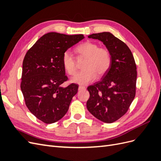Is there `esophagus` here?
Returning a JSON list of instances; mask_svg holds the SVG:
<instances>
[{"mask_svg": "<svg viewBox=\"0 0 161 161\" xmlns=\"http://www.w3.org/2000/svg\"><path fill=\"white\" fill-rule=\"evenodd\" d=\"M86 87L84 86H82V85H80L79 86V91H81V90H83V89H85Z\"/></svg>", "mask_w": 161, "mask_h": 161, "instance_id": "1", "label": "esophagus"}]
</instances>
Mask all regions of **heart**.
I'll return each mask as SVG.
<instances>
[{"instance_id": "heart-1", "label": "heart", "mask_w": 161, "mask_h": 161, "mask_svg": "<svg viewBox=\"0 0 161 161\" xmlns=\"http://www.w3.org/2000/svg\"><path fill=\"white\" fill-rule=\"evenodd\" d=\"M80 56L86 58L84 70L77 73L72 78V82L85 85L95 80L97 76H104L110 69L111 56L109 51L105 47H99L95 43L86 42L78 46L75 49ZM62 64L69 75H74L76 67L74 58L66 51L62 56Z\"/></svg>"}]
</instances>
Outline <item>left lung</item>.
Segmentation results:
<instances>
[{
    "label": "left lung",
    "mask_w": 161,
    "mask_h": 161,
    "mask_svg": "<svg viewBox=\"0 0 161 161\" xmlns=\"http://www.w3.org/2000/svg\"><path fill=\"white\" fill-rule=\"evenodd\" d=\"M89 38L103 42L111 56V64L100 81L89 86L86 108L97 119L113 123L122 117L136 95L137 71L134 56L124 42L110 32L92 33Z\"/></svg>",
    "instance_id": "1"
}]
</instances>
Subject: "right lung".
<instances>
[{
	"mask_svg": "<svg viewBox=\"0 0 161 161\" xmlns=\"http://www.w3.org/2000/svg\"><path fill=\"white\" fill-rule=\"evenodd\" d=\"M84 38L82 34L47 33L26 53L21 89L27 108L43 122L52 124L62 119L77 93L78 85L61 86L68 79L62 59L69 48Z\"/></svg>",
	"mask_w": 161,
	"mask_h": 161,
	"instance_id": "right-lung-1",
	"label": "right lung"
}]
</instances>
